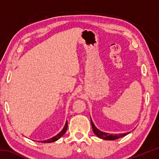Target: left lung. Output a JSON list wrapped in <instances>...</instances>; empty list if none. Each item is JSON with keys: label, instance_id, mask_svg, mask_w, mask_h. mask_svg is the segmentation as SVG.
<instances>
[{"label": "left lung", "instance_id": "obj_1", "mask_svg": "<svg viewBox=\"0 0 159 159\" xmlns=\"http://www.w3.org/2000/svg\"><path fill=\"white\" fill-rule=\"evenodd\" d=\"M90 121H91V125H92V128H93V130L94 132V133H95L98 138L105 139V140H114V139H117L118 138H122V137L127 135V134L129 133H122V134H111L107 133H103V132L99 130L98 129L95 127L91 118H90Z\"/></svg>", "mask_w": 159, "mask_h": 159}]
</instances>
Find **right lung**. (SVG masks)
Instances as JSON below:
<instances>
[{
  "instance_id": "obj_1",
  "label": "right lung",
  "mask_w": 159,
  "mask_h": 159,
  "mask_svg": "<svg viewBox=\"0 0 159 159\" xmlns=\"http://www.w3.org/2000/svg\"><path fill=\"white\" fill-rule=\"evenodd\" d=\"M67 127H68V123H67V121L66 122V124H65V126H64V128H63V130H61L60 133H59L58 134H57V135L53 137V138H50L49 139H48V140H45V141H41V142H44V143H50V142H55L57 141V139H60L61 136L63 135V134L66 133V131L67 130Z\"/></svg>"
}]
</instances>
